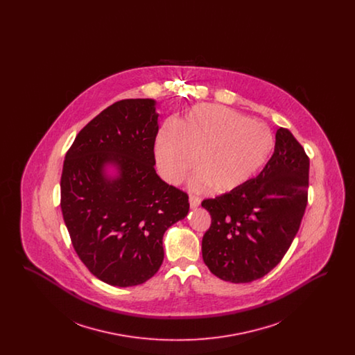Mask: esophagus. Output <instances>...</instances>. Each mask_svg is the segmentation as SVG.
Listing matches in <instances>:
<instances>
[{"instance_id": "1", "label": "esophagus", "mask_w": 355, "mask_h": 355, "mask_svg": "<svg viewBox=\"0 0 355 355\" xmlns=\"http://www.w3.org/2000/svg\"><path fill=\"white\" fill-rule=\"evenodd\" d=\"M189 202H190V207L191 209H194V207H198L200 205H201V198L200 197H197V196H190L189 197Z\"/></svg>"}]
</instances>
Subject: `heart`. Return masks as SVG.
Returning a JSON list of instances; mask_svg holds the SVG:
<instances>
[{"instance_id": "b5f03b06", "label": "heart", "mask_w": 355, "mask_h": 355, "mask_svg": "<svg viewBox=\"0 0 355 355\" xmlns=\"http://www.w3.org/2000/svg\"><path fill=\"white\" fill-rule=\"evenodd\" d=\"M274 152L270 129L220 105L196 106L180 123L166 122L155 141L157 166L170 184H180L194 166L190 186L217 193L248 185Z\"/></svg>"}]
</instances>
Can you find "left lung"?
<instances>
[{"instance_id": "1", "label": "left lung", "mask_w": 355, "mask_h": 355, "mask_svg": "<svg viewBox=\"0 0 355 355\" xmlns=\"http://www.w3.org/2000/svg\"><path fill=\"white\" fill-rule=\"evenodd\" d=\"M309 157L285 128L275 135L268 165L248 185L203 200L211 225L203 262L214 275L248 284L274 269L298 233L307 205Z\"/></svg>"}]
</instances>
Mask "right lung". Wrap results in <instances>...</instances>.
<instances>
[{
    "label": "right lung",
    "instance_id": "1",
    "mask_svg": "<svg viewBox=\"0 0 355 355\" xmlns=\"http://www.w3.org/2000/svg\"><path fill=\"white\" fill-rule=\"evenodd\" d=\"M155 101L132 98L102 110L64 161L61 210L89 271L112 286L141 285L164 261L162 238L189 211V196L155 173ZM119 170L107 179L104 166Z\"/></svg>",
    "mask_w": 355,
    "mask_h": 355
}]
</instances>
